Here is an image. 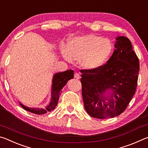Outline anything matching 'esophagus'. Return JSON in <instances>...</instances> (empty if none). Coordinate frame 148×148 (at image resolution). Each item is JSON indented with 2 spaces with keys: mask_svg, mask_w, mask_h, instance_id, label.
Returning <instances> with one entry per match:
<instances>
[{
  "mask_svg": "<svg viewBox=\"0 0 148 148\" xmlns=\"http://www.w3.org/2000/svg\"><path fill=\"white\" fill-rule=\"evenodd\" d=\"M74 78H76L77 79H79L80 78L79 74L77 73V72H76V73L74 74Z\"/></svg>",
  "mask_w": 148,
  "mask_h": 148,
  "instance_id": "34e87169",
  "label": "esophagus"
}]
</instances>
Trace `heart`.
Segmentation results:
<instances>
[{"label": "heart", "mask_w": 148, "mask_h": 148, "mask_svg": "<svg viewBox=\"0 0 148 148\" xmlns=\"http://www.w3.org/2000/svg\"><path fill=\"white\" fill-rule=\"evenodd\" d=\"M113 46L107 38L94 34L76 36L69 42L67 48L62 47L65 59H79V64L86 70H95L102 66L109 58Z\"/></svg>", "instance_id": "heart-1"}]
</instances>
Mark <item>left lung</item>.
Segmentation results:
<instances>
[{
  "label": "left lung",
  "instance_id": "1",
  "mask_svg": "<svg viewBox=\"0 0 148 148\" xmlns=\"http://www.w3.org/2000/svg\"><path fill=\"white\" fill-rule=\"evenodd\" d=\"M114 46L116 49L106 64L95 70L80 71L84 107L95 118L119 116L136 91L139 60L131 42L127 37L118 36Z\"/></svg>",
  "mask_w": 148,
  "mask_h": 148
}]
</instances>
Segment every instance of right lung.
<instances>
[{"label": "right lung", "mask_w": 148, "mask_h": 148, "mask_svg": "<svg viewBox=\"0 0 148 148\" xmlns=\"http://www.w3.org/2000/svg\"><path fill=\"white\" fill-rule=\"evenodd\" d=\"M74 77V71L72 70H69L62 72H58L54 74L52 81V87H51V98L49 104L46 107V108H29L25 105L20 103L21 107L27 111H29L31 113L35 114H44L47 113V112H51L56 107L58 103L59 99V95L61 93V90L63 87L66 85L67 82L69 79H72Z\"/></svg>", "instance_id": "right-lung-1"}]
</instances>
